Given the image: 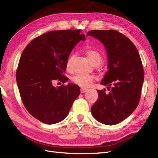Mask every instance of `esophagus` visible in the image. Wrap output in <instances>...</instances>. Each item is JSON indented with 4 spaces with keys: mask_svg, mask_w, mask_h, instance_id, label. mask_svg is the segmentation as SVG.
Masks as SVG:
<instances>
[{
    "mask_svg": "<svg viewBox=\"0 0 158 158\" xmlns=\"http://www.w3.org/2000/svg\"><path fill=\"white\" fill-rule=\"evenodd\" d=\"M86 91H87V89H85V88H81L80 89V92L82 94L86 92Z\"/></svg>",
    "mask_w": 158,
    "mask_h": 158,
    "instance_id": "34e87169",
    "label": "esophagus"
}]
</instances>
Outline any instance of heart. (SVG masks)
Segmentation results:
<instances>
[{
  "label": "heart",
  "instance_id": "heart-1",
  "mask_svg": "<svg viewBox=\"0 0 158 158\" xmlns=\"http://www.w3.org/2000/svg\"><path fill=\"white\" fill-rule=\"evenodd\" d=\"M87 56L94 66H99L102 64L103 61V56L102 54L96 50L88 49L85 51ZM76 59L74 53L71 54L66 62V69L70 70L73 66V64ZM94 80V77L91 75L86 74H78L73 78V82L82 87H89L92 84Z\"/></svg>",
  "mask_w": 158,
  "mask_h": 158
}]
</instances>
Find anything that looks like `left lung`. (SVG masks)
<instances>
[{
    "instance_id": "1",
    "label": "left lung",
    "mask_w": 158,
    "mask_h": 158,
    "mask_svg": "<svg viewBox=\"0 0 158 158\" xmlns=\"http://www.w3.org/2000/svg\"><path fill=\"white\" fill-rule=\"evenodd\" d=\"M87 35L102 43L108 62V71L101 84L108 85L109 92L106 94L105 88L98 90L92 115L104 125H117L130 116L139 103L144 79L140 56L133 43L117 31L95 30Z\"/></svg>"
}]
</instances>
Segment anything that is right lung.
Returning <instances> with one entry per match:
<instances>
[{
	"label": "right lung",
	"instance_id": "right-lung-1",
	"mask_svg": "<svg viewBox=\"0 0 158 158\" xmlns=\"http://www.w3.org/2000/svg\"><path fill=\"white\" fill-rule=\"evenodd\" d=\"M80 30H59L32 40L23 51L16 71L22 102L31 115L52 125L64 119L80 94L79 86L69 83L55 87L52 82L68 81L64 76L71 51L80 40Z\"/></svg>",
	"mask_w": 158,
	"mask_h": 158
}]
</instances>
